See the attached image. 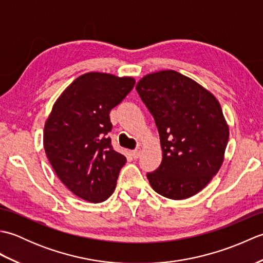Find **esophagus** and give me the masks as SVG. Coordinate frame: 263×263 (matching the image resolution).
<instances>
[{
  "label": "esophagus",
  "mask_w": 263,
  "mask_h": 263,
  "mask_svg": "<svg viewBox=\"0 0 263 263\" xmlns=\"http://www.w3.org/2000/svg\"><path fill=\"white\" fill-rule=\"evenodd\" d=\"M140 153H141V150H140V148H137V149H135V150H132L131 152V155H132V157L135 158V159H137L139 156H140Z\"/></svg>",
  "instance_id": "esophagus-1"
}]
</instances>
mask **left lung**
I'll return each mask as SVG.
<instances>
[{
  "label": "left lung",
  "instance_id": "obj_1",
  "mask_svg": "<svg viewBox=\"0 0 263 263\" xmlns=\"http://www.w3.org/2000/svg\"><path fill=\"white\" fill-rule=\"evenodd\" d=\"M137 91L158 128L163 160L147 173L165 198L182 200L200 192L224 160L230 137L218 100L199 83L173 70L155 72Z\"/></svg>",
  "mask_w": 263,
  "mask_h": 263
}]
</instances>
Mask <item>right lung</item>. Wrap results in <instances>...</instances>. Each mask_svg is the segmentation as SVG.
I'll return each mask as SVG.
<instances>
[{
  "mask_svg": "<svg viewBox=\"0 0 263 263\" xmlns=\"http://www.w3.org/2000/svg\"><path fill=\"white\" fill-rule=\"evenodd\" d=\"M136 85L130 77L89 72L55 102L44 128V148L58 177L89 202L107 200L126 158L111 146L109 111Z\"/></svg>",
  "mask_w": 263,
  "mask_h": 263,
  "instance_id": "1",
  "label": "right lung"
}]
</instances>
